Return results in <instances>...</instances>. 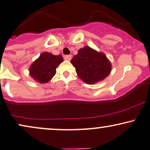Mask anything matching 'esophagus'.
<instances>
[{
    "mask_svg": "<svg viewBox=\"0 0 150 150\" xmlns=\"http://www.w3.org/2000/svg\"><path fill=\"white\" fill-rule=\"evenodd\" d=\"M71 59H72V55H71V54H69V55H66L64 57V59L67 60V61H70Z\"/></svg>",
    "mask_w": 150,
    "mask_h": 150,
    "instance_id": "34e87169",
    "label": "esophagus"
}]
</instances>
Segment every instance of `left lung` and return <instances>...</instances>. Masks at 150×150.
I'll list each match as a JSON object with an SVG mask.
<instances>
[{"mask_svg":"<svg viewBox=\"0 0 150 150\" xmlns=\"http://www.w3.org/2000/svg\"><path fill=\"white\" fill-rule=\"evenodd\" d=\"M71 63L75 66L79 78L88 84L103 80L111 71V64L107 56L89 46L79 50Z\"/></svg>","mask_w":150,"mask_h":150,"instance_id":"left-lung-1","label":"left lung"}]
</instances>
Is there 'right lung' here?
I'll return each mask as SVG.
<instances>
[{"label":"right lung","instance_id":"right-lung-1","mask_svg":"<svg viewBox=\"0 0 150 150\" xmlns=\"http://www.w3.org/2000/svg\"><path fill=\"white\" fill-rule=\"evenodd\" d=\"M64 61L62 55L43 52L30 67V75L41 84L47 83L55 75L56 69Z\"/></svg>","mask_w":150,"mask_h":150}]
</instances>
